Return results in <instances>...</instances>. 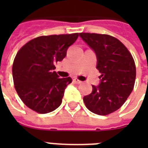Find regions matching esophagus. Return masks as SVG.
Segmentation results:
<instances>
[{"label": "esophagus", "instance_id": "1", "mask_svg": "<svg viewBox=\"0 0 148 148\" xmlns=\"http://www.w3.org/2000/svg\"><path fill=\"white\" fill-rule=\"evenodd\" d=\"M73 81H74V83H76V84H81L82 81H81L80 80H78L77 78H76V77H74V79H73Z\"/></svg>", "mask_w": 148, "mask_h": 148}]
</instances>
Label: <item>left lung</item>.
<instances>
[{"mask_svg":"<svg viewBox=\"0 0 148 148\" xmlns=\"http://www.w3.org/2000/svg\"><path fill=\"white\" fill-rule=\"evenodd\" d=\"M81 38L95 51L101 83L83 98L88 110L108 115L118 110L133 90L136 78L134 58L125 46L113 36L80 33Z\"/></svg>","mask_w":148,"mask_h":148,"instance_id":"left-lung-1","label":"left lung"}]
</instances>
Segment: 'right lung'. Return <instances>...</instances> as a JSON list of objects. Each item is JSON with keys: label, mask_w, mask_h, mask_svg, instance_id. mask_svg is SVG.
I'll use <instances>...</instances> for the list:
<instances>
[{"label": "right lung", "mask_w": 148, "mask_h": 148, "mask_svg": "<svg viewBox=\"0 0 148 148\" xmlns=\"http://www.w3.org/2000/svg\"><path fill=\"white\" fill-rule=\"evenodd\" d=\"M78 36V33L40 36L18 51L13 63V80L17 95L30 109L47 114L61 104L65 88L72 79L60 78L53 70Z\"/></svg>", "instance_id": "add662e5"}]
</instances>
